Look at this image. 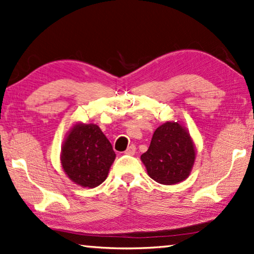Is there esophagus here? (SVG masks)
<instances>
[{"mask_svg":"<svg viewBox=\"0 0 254 254\" xmlns=\"http://www.w3.org/2000/svg\"><path fill=\"white\" fill-rule=\"evenodd\" d=\"M135 150H136V147L133 145H130L127 147V150L126 151V154H127V155H134V153H135Z\"/></svg>","mask_w":254,"mask_h":254,"instance_id":"1","label":"esophagus"}]
</instances>
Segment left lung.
Instances as JSON below:
<instances>
[{"label":"left lung","mask_w":254,"mask_h":254,"mask_svg":"<svg viewBox=\"0 0 254 254\" xmlns=\"http://www.w3.org/2000/svg\"><path fill=\"white\" fill-rule=\"evenodd\" d=\"M141 160L152 180L174 185L190 175L195 162V146L185 127L177 122H166L154 132L150 147Z\"/></svg>","instance_id":"obj_1"}]
</instances>
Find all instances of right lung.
Returning <instances> with one entry per match:
<instances>
[{
  "mask_svg": "<svg viewBox=\"0 0 254 254\" xmlns=\"http://www.w3.org/2000/svg\"><path fill=\"white\" fill-rule=\"evenodd\" d=\"M116 158L111 143L96 124H77L62 148V165L72 182L93 188L106 181Z\"/></svg>",
  "mask_w": 254,
  "mask_h": 254,
  "instance_id": "add662e5",
  "label": "right lung"
}]
</instances>
